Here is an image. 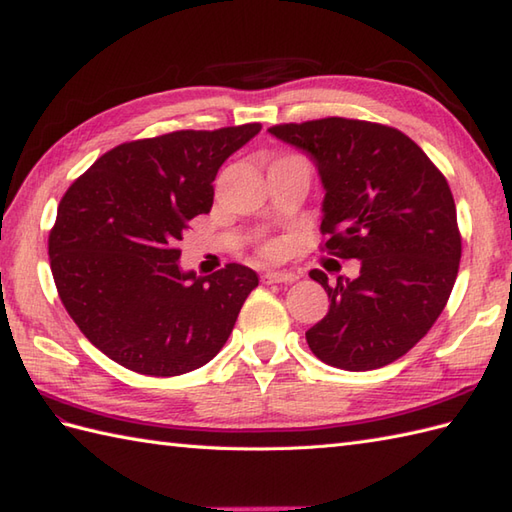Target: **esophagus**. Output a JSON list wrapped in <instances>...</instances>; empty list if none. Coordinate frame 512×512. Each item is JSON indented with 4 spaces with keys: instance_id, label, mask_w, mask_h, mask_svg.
<instances>
[{
    "instance_id": "esophagus-1",
    "label": "esophagus",
    "mask_w": 512,
    "mask_h": 512,
    "mask_svg": "<svg viewBox=\"0 0 512 512\" xmlns=\"http://www.w3.org/2000/svg\"><path fill=\"white\" fill-rule=\"evenodd\" d=\"M295 279H297V275L288 273V270H266L264 273L266 284H290V281H295Z\"/></svg>"
}]
</instances>
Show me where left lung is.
<instances>
[{
	"label": "left lung",
	"mask_w": 512,
	"mask_h": 512,
	"mask_svg": "<svg viewBox=\"0 0 512 512\" xmlns=\"http://www.w3.org/2000/svg\"><path fill=\"white\" fill-rule=\"evenodd\" d=\"M308 154L325 189L321 233L356 279L330 286V310L306 332L312 354L347 372L394 363L431 330L458 277L462 237L447 178L394 127L321 118L268 129Z\"/></svg>",
	"instance_id": "left-lung-1"
}]
</instances>
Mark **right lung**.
I'll use <instances>...</instances> for the list:
<instances>
[{
	"instance_id": "1",
	"label": "right lung",
	"mask_w": 512,
	"mask_h": 512,
	"mask_svg": "<svg viewBox=\"0 0 512 512\" xmlns=\"http://www.w3.org/2000/svg\"><path fill=\"white\" fill-rule=\"evenodd\" d=\"M248 123L171 132L107 151L61 198L48 255L72 321L112 361L145 376L206 365L233 332L255 270L180 268L178 242L213 206L224 160L259 134Z\"/></svg>"
}]
</instances>
